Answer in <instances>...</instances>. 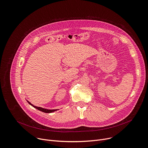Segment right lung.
Returning a JSON list of instances; mask_svg holds the SVG:
<instances>
[{"mask_svg": "<svg viewBox=\"0 0 148 148\" xmlns=\"http://www.w3.org/2000/svg\"><path fill=\"white\" fill-rule=\"evenodd\" d=\"M37 110H39L41 112H45V113H47V114H49V113H51V112H54L55 110H47L46 109H42V108H37V107H35Z\"/></svg>", "mask_w": 148, "mask_h": 148, "instance_id": "obj_1", "label": "right lung"}]
</instances>
